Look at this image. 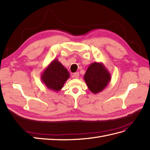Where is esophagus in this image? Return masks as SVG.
<instances>
[{"label": "esophagus", "mask_w": 150, "mask_h": 150, "mask_svg": "<svg viewBox=\"0 0 150 150\" xmlns=\"http://www.w3.org/2000/svg\"><path fill=\"white\" fill-rule=\"evenodd\" d=\"M73 76H74V78H75V79H79V72L75 73L74 75H73Z\"/></svg>", "instance_id": "1"}]
</instances>
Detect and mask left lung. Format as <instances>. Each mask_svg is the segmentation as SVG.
<instances>
[{
    "label": "left lung",
    "mask_w": 150,
    "mask_h": 150,
    "mask_svg": "<svg viewBox=\"0 0 150 150\" xmlns=\"http://www.w3.org/2000/svg\"><path fill=\"white\" fill-rule=\"evenodd\" d=\"M84 80L91 92L99 93L105 89L111 80V75L104 64L91 63L83 76Z\"/></svg>",
    "instance_id": "1"
}]
</instances>
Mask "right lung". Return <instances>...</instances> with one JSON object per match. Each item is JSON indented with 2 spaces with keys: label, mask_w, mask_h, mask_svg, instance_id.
<instances>
[{
  "label": "right lung",
  "mask_w": 150,
  "mask_h": 150,
  "mask_svg": "<svg viewBox=\"0 0 150 150\" xmlns=\"http://www.w3.org/2000/svg\"><path fill=\"white\" fill-rule=\"evenodd\" d=\"M70 74L57 59L51 61L41 75V80L49 89L57 92L62 89Z\"/></svg>",
  "instance_id": "right-lung-1"
}]
</instances>
